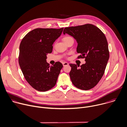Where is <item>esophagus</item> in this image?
<instances>
[{
	"mask_svg": "<svg viewBox=\"0 0 127 127\" xmlns=\"http://www.w3.org/2000/svg\"><path fill=\"white\" fill-rule=\"evenodd\" d=\"M63 66H65V65H68V63H67V62H64V63H63Z\"/></svg>",
	"mask_w": 127,
	"mask_h": 127,
	"instance_id": "obj_1",
	"label": "esophagus"
}]
</instances>
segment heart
Masks as SVG:
<instances>
[{"label":"heart","mask_w":127,"mask_h":127,"mask_svg":"<svg viewBox=\"0 0 127 127\" xmlns=\"http://www.w3.org/2000/svg\"><path fill=\"white\" fill-rule=\"evenodd\" d=\"M70 39H72V38L71 36H66L64 37L63 41H65L68 40Z\"/></svg>","instance_id":"obj_1"}]
</instances>
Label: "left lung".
Returning <instances> with one entry per match:
<instances>
[{
	"label": "left lung",
	"instance_id": "1",
	"mask_svg": "<svg viewBox=\"0 0 127 127\" xmlns=\"http://www.w3.org/2000/svg\"><path fill=\"white\" fill-rule=\"evenodd\" d=\"M67 33L77 41V52L85 58L86 63L80 66L69 64L70 80L77 88L88 90L95 86L102 79L109 59V52L107 38L98 28L91 24L64 28Z\"/></svg>",
	"mask_w": 127,
	"mask_h": 127
}]
</instances>
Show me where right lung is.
Segmentation results:
<instances>
[{"mask_svg": "<svg viewBox=\"0 0 127 127\" xmlns=\"http://www.w3.org/2000/svg\"><path fill=\"white\" fill-rule=\"evenodd\" d=\"M63 29H36L25 35L20 42L19 66L25 80L37 91H47L57 83L63 65L58 62L50 66L46 60Z\"/></svg>", "mask_w": 127, "mask_h": 127, "instance_id": "1", "label": "right lung"}]
</instances>
